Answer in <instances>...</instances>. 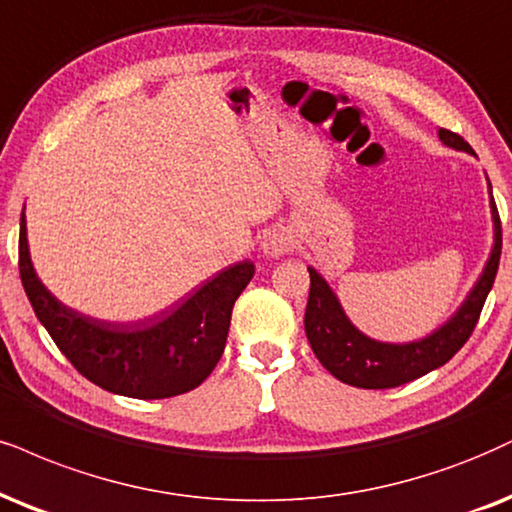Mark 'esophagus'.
Wrapping results in <instances>:
<instances>
[{"label": "esophagus", "mask_w": 512, "mask_h": 512, "mask_svg": "<svg viewBox=\"0 0 512 512\" xmlns=\"http://www.w3.org/2000/svg\"><path fill=\"white\" fill-rule=\"evenodd\" d=\"M261 249L266 251L268 256H282L292 249V239L285 230H268L266 235L261 237Z\"/></svg>", "instance_id": "obj_1"}]
</instances>
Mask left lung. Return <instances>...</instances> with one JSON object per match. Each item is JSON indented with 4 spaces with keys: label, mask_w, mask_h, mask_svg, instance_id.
I'll use <instances>...</instances> for the list:
<instances>
[{
    "label": "left lung",
    "mask_w": 512,
    "mask_h": 512,
    "mask_svg": "<svg viewBox=\"0 0 512 512\" xmlns=\"http://www.w3.org/2000/svg\"><path fill=\"white\" fill-rule=\"evenodd\" d=\"M439 140L446 147L472 154L470 144L460 135H456V132L441 128ZM491 218H494V249H491V256L482 270V275H479L477 285L472 287V292L463 301V306L451 315V320H446L439 330H434L430 337L420 339V342L384 344L365 337L346 318V313L339 306L330 285L313 268H308L311 292H308L304 327L308 344H311L318 361L339 382L361 389L401 387V384L418 380V377L427 375V372L437 370L439 365L449 363L470 339V334L479 320V313H482L484 301H487L491 292V285L496 280L503 239L501 218H498L494 197H491Z\"/></svg>",
    "instance_id": "8db88e82"
}]
</instances>
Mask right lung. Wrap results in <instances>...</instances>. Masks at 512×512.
<instances>
[{
    "mask_svg": "<svg viewBox=\"0 0 512 512\" xmlns=\"http://www.w3.org/2000/svg\"><path fill=\"white\" fill-rule=\"evenodd\" d=\"M18 270L37 320L82 377L132 399H168L199 387L223 356L237 296L254 263L225 268L180 304L140 323H106L63 306L30 263L25 213L18 235Z\"/></svg>",
    "mask_w": 512,
    "mask_h": 512,
    "instance_id": "obj_1",
    "label": "right lung"
}]
</instances>
